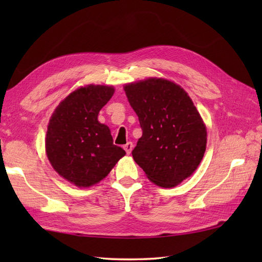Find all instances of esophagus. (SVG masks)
<instances>
[{
    "label": "esophagus",
    "instance_id": "34e87169",
    "mask_svg": "<svg viewBox=\"0 0 262 262\" xmlns=\"http://www.w3.org/2000/svg\"><path fill=\"white\" fill-rule=\"evenodd\" d=\"M133 146H134V145H133L132 142H128L127 144H125V145H124V149H125L127 154H130V153H132Z\"/></svg>",
    "mask_w": 262,
    "mask_h": 262
}]
</instances>
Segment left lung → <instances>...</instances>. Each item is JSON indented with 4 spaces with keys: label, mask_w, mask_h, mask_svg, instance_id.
Segmentation results:
<instances>
[{
    "label": "left lung",
    "mask_w": 262,
    "mask_h": 262,
    "mask_svg": "<svg viewBox=\"0 0 262 262\" xmlns=\"http://www.w3.org/2000/svg\"><path fill=\"white\" fill-rule=\"evenodd\" d=\"M124 89L143 130L133 158L155 185L176 187L203 160L207 132L202 117L188 93L171 81L149 77Z\"/></svg>",
    "instance_id": "8db88e82"
}]
</instances>
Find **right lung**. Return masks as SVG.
Masks as SVG:
<instances>
[{"mask_svg": "<svg viewBox=\"0 0 262 262\" xmlns=\"http://www.w3.org/2000/svg\"><path fill=\"white\" fill-rule=\"evenodd\" d=\"M108 85H86L66 97L49 120L46 154L52 166L77 187H91L108 176L126 152L114 145L99 111L114 96Z\"/></svg>", "mask_w": 262, "mask_h": 262, "instance_id": "right-lung-1", "label": "right lung"}]
</instances>
